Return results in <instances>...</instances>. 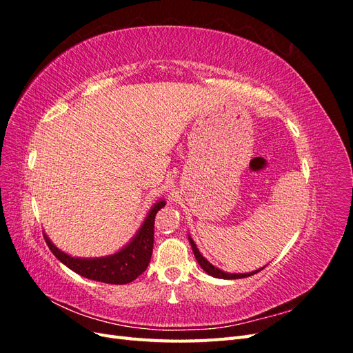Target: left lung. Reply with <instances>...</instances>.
Listing matches in <instances>:
<instances>
[{"instance_id":"obj_1","label":"left lung","mask_w":353,"mask_h":353,"mask_svg":"<svg viewBox=\"0 0 353 353\" xmlns=\"http://www.w3.org/2000/svg\"><path fill=\"white\" fill-rule=\"evenodd\" d=\"M188 240H190L191 248H193V252H194L196 259H197L199 265H200L201 268H203V271H206V272H208L209 275H212V276H216V279H223V280L245 279V276L254 275V274H258L259 271H262V270H263V268H261V270H256V271H253V272H248V274H228V272H223V271L218 270L216 266H213L210 262H208L205 258H203V256H201V254H200V252H199V249H197V245L194 244V241H193V240H191V237H188Z\"/></svg>"}]
</instances>
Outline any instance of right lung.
I'll return each instance as SVG.
<instances>
[{"instance_id":"add662e5","label":"right lung","mask_w":353,"mask_h":353,"mask_svg":"<svg viewBox=\"0 0 353 353\" xmlns=\"http://www.w3.org/2000/svg\"><path fill=\"white\" fill-rule=\"evenodd\" d=\"M165 206V200L157 201L148 212V215L138 230L137 236L125 248L112 256L95 259L72 258L65 252L59 250L54 244L44 236L47 245L56 258L65 263L68 268L77 274L94 281H101L108 284H126L134 281L138 275H141L152 259L153 243H154V216L156 213Z\"/></svg>"}]
</instances>
